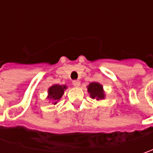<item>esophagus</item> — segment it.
Listing matches in <instances>:
<instances>
[{"label":"esophagus","mask_w":153,"mask_h":153,"mask_svg":"<svg viewBox=\"0 0 153 153\" xmlns=\"http://www.w3.org/2000/svg\"><path fill=\"white\" fill-rule=\"evenodd\" d=\"M72 84H73V86H75V87H79L80 84H81V82H80L79 80H75V81L72 82Z\"/></svg>","instance_id":"34e87169"}]
</instances>
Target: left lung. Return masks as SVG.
Returning <instances> with one entry per match:
<instances>
[{
    "mask_svg": "<svg viewBox=\"0 0 153 153\" xmlns=\"http://www.w3.org/2000/svg\"><path fill=\"white\" fill-rule=\"evenodd\" d=\"M88 92L92 99H96L97 100L105 99V93L103 87L99 82H91L88 86Z\"/></svg>",
    "mask_w": 153,
    "mask_h": 153,
    "instance_id": "1",
    "label": "left lung"
}]
</instances>
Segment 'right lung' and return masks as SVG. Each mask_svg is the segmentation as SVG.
<instances>
[{"mask_svg":"<svg viewBox=\"0 0 153 153\" xmlns=\"http://www.w3.org/2000/svg\"><path fill=\"white\" fill-rule=\"evenodd\" d=\"M67 88L65 85H53L48 88V98L53 101V104H57V101L59 100L64 94L65 90Z\"/></svg>","mask_w":153,"mask_h":153,"instance_id":"obj_1","label":"right lung"}]
</instances>
